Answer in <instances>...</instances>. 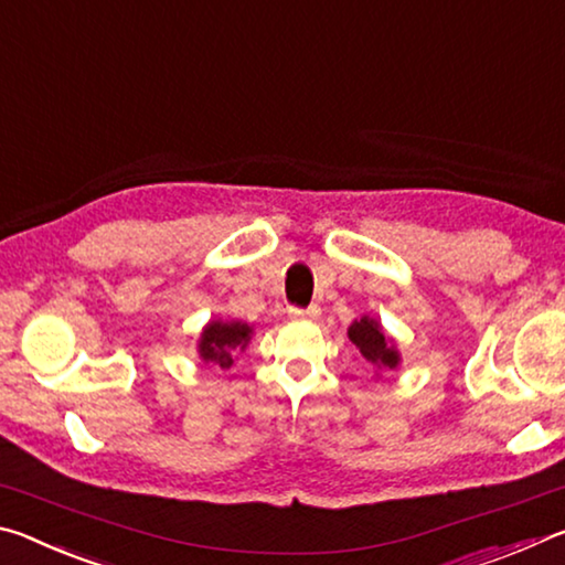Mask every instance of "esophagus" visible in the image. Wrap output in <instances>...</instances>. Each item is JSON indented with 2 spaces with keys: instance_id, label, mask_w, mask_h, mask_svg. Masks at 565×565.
Segmentation results:
<instances>
[{
  "instance_id": "1",
  "label": "esophagus",
  "mask_w": 565,
  "mask_h": 565,
  "mask_svg": "<svg viewBox=\"0 0 565 565\" xmlns=\"http://www.w3.org/2000/svg\"><path fill=\"white\" fill-rule=\"evenodd\" d=\"M319 313H321L319 306H306V309H301V306H291L289 309L291 319H317Z\"/></svg>"
}]
</instances>
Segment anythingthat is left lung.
<instances>
[{
    "label": "left lung",
    "instance_id": "obj_1",
    "mask_svg": "<svg viewBox=\"0 0 565 565\" xmlns=\"http://www.w3.org/2000/svg\"><path fill=\"white\" fill-rule=\"evenodd\" d=\"M349 339L356 343L359 351L376 366L396 369L398 363V351L386 341V333L381 331L376 321L363 317L361 321H353L349 329Z\"/></svg>",
    "mask_w": 565,
    "mask_h": 565
}]
</instances>
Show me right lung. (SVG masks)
I'll return each instance as SVG.
<instances>
[{
	"instance_id": "right-lung-1",
	"label": "right lung",
	"mask_w": 565,
	"mask_h": 565,
	"mask_svg": "<svg viewBox=\"0 0 565 565\" xmlns=\"http://www.w3.org/2000/svg\"><path fill=\"white\" fill-rule=\"evenodd\" d=\"M248 333H252V329L242 321H212L202 333L199 353H202L204 361H214L222 369H228L234 363V353L248 343Z\"/></svg>"
}]
</instances>
